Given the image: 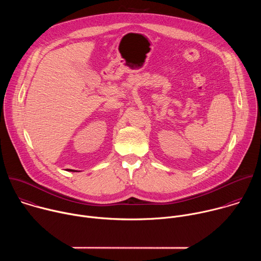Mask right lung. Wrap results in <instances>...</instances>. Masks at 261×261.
Segmentation results:
<instances>
[{
	"label": "right lung",
	"mask_w": 261,
	"mask_h": 261,
	"mask_svg": "<svg viewBox=\"0 0 261 261\" xmlns=\"http://www.w3.org/2000/svg\"><path fill=\"white\" fill-rule=\"evenodd\" d=\"M71 171H73V170H71Z\"/></svg>",
	"instance_id": "1"
}]
</instances>
